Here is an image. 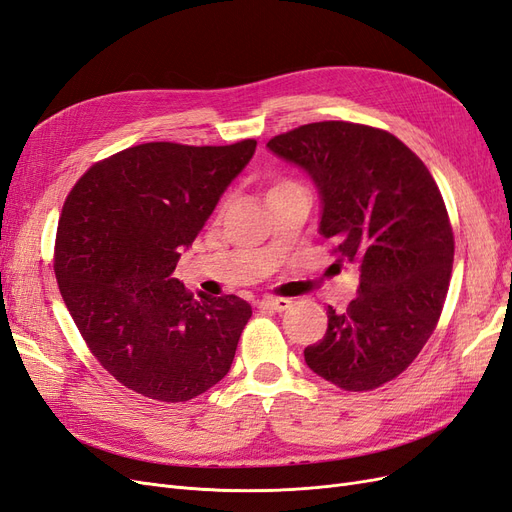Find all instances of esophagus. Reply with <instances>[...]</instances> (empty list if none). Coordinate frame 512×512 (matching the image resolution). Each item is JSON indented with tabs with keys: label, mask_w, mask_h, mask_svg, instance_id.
Instances as JSON below:
<instances>
[{
	"label": "esophagus",
	"mask_w": 512,
	"mask_h": 512,
	"mask_svg": "<svg viewBox=\"0 0 512 512\" xmlns=\"http://www.w3.org/2000/svg\"><path fill=\"white\" fill-rule=\"evenodd\" d=\"M289 306H291V300H287V298H263L259 302L261 310H272V312H283Z\"/></svg>",
	"instance_id": "obj_1"
}]
</instances>
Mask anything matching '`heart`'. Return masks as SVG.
I'll return each mask as SVG.
<instances>
[{"label": "heart", "mask_w": 512, "mask_h": 512, "mask_svg": "<svg viewBox=\"0 0 512 512\" xmlns=\"http://www.w3.org/2000/svg\"><path fill=\"white\" fill-rule=\"evenodd\" d=\"M291 187H298L295 183H291V180H278V183L272 185V189L268 193H276V191H285V189H291Z\"/></svg>", "instance_id": "1"}]
</instances>
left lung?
Returning a JSON list of instances; mask_svg holds the SVG:
<instances>
[{
	"instance_id": "obj_1",
	"label": "left lung",
	"mask_w": 512,
	"mask_h": 512,
	"mask_svg": "<svg viewBox=\"0 0 512 512\" xmlns=\"http://www.w3.org/2000/svg\"><path fill=\"white\" fill-rule=\"evenodd\" d=\"M302 168L321 197L319 234L359 266L357 298L327 308V332L306 346L308 368L344 391H370L421 353L449 291L453 229L425 163L389 131L308 123L268 142Z\"/></svg>"
}]
</instances>
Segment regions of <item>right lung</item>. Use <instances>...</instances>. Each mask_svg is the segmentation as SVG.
Here are the masks:
<instances>
[{
    "mask_svg": "<svg viewBox=\"0 0 512 512\" xmlns=\"http://www.w3.org/2000/svg\"><path fill=\"white\" fill-rule=\"evenodd\" d=\"M255 146H131L91 166L63 204L61 298L104 370L144 398L193 400L232 368L251 304L197 300L172 272Z\"/></svg>",
    "mask_w": 512,
    "mask_h": 512,
    "instance_id": "1",
    "label": "right lung"
}]
</instances>
